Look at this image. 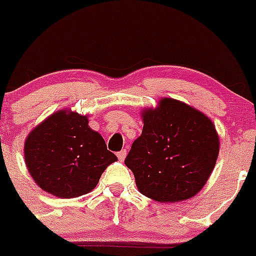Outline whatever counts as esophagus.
<instances>
[{
  "mask_svg": "<svg viewBox=\"0 0 256 256\" xmlns=\"http://www.w3.org/2000/svg\"><path fill=\"white\" fill-rule=\"evenodd\" d=\"M116 156H118L119 160L123 161L124 158H126V150H122V151H119L118 154H116Z\"/></svg>",
  "mask_w": 256,
  "mask_h": 256,
  "instance_id": "esophagus-1",
  "label": "esophagus"
}]
</instances>
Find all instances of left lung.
<instances>
[{"instance_id":"obj_1","label":"left lung","mask_w":256,"mask_h":256,"mask_svg":"<svg viewBox=\"0 0 256 256\" xmlns=\"http://www.w3.org/2000/svg\"><path fill=\"white\" fill-rule=\"evenodd\" d=\"M144 130L124 164L138 190L162 203L193 198L206 185L220 152V138L208 116L165 98L142 112Z\"/></svg>"}]
</instances>
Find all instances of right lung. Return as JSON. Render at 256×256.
<instances>
[{"mask_svg": "<svg viewBox=\"0 0 256 256\" xmlns=\"http://www.w3.org/2000/svg\"><path fill=\"white\" fill-rule=\"evenodd\" d=\"M24 154L34 182L58 198L90 193L118 160L88 126V116L71 110H60L35 126L25 140Z\"/></svg>", "mask_w": 256, "mask_h": 256, "instance_id": "right-lung-1", "label": "right lung"}]
</instances>
